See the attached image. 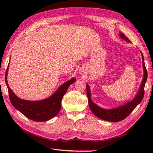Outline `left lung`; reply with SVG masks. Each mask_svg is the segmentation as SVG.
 Returning a JSON list of instances; mask_svg holds the SVG:
<instances>
[{
  "label": "left lung",
  "instance_id": "1",
  "mask_svg": "<svg viewBox=\"0 0 153 153\" xmlns=\"http://www.w3.org/2000/svg\"><path fill=\"white\" fill-rule=\"evenodd\" d=\"M119 35L120 38L122 39L125 40L128 42H131L130 40L127 37L126 35L122 33H120ZM142 56V60H143V71H144V75L143 78L142 82L141 83V86L139 87V91L137 93V95L135 97V98L129 102H127L122 106H120L119 107H117L115 108L112 109H105L102 108H100V106L97 105L96 104L93 102V100L91 99V91H90V87L87 84V98H88L89 101V108L91 110V111L93 112L97 117L98 118L106 120V121H110L112 122H117L122 121V120H124L127 116H128L129 114H130L133 110L135 109V108L137 106L139 103H140L144 97V87L146 83V81L147 79V71L146 70L145 62H144V57L141 53Z\"/></svg>",
  "mask_w": 153,
  "mask_h": 153
}]
</instances>
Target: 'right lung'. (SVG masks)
I'll list each match as a JSON object with an SVG mask.
<instances>
[{"instance_id": "add662e5", "label": "right lung", "mask_w": 153, "mask_h": 153, "mask_svg": "<svg viewBox=\"0 0 153 153\" xmlns=\"http://www.w3.org/2000/svg\"><path fill=\"white\" fill-rule=\"evenodd\" d=\"M8 66L6 71L5 81L7 85L9 98L13 106L18 111L23 114L27 118L36 122L48 121L53 117L56 116L61 108L62 100L65 93L67 91L68 87L76 82V78L68 80L63 83L53 95L47 99L35 101L24 100L19 99L12 91L8 84L7 75Z\"/></svg>"}]
</instances>
